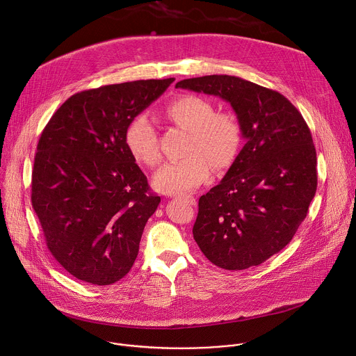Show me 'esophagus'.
<instances>
[{"label": "esophagus", "mask_w": 356, "mask_h": 356, "mask_svg": "<svg viewBox=\"0 0 356 356\" xmlns=\"http://www.w3.org/2000/svg\"><path fill=\"white\" fill-rule=\"evenodd\" d=\"M180 198H183L186 202H188L190 206H195L197 204V200L193 195H181Z\"/></svg>", "instance_id": "obj_1"}]
</instances>
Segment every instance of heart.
Masks as SVG:
<instances>
[{"instance_id":"obj_1","label":"heart","mask_w":356,"mask_h":356,"mask_svg":"<svg viewBox=\"0 0 356 356\" xmlns=\"http://www.w3.org/2000/svg\"><path fill=\"white\" fill-rule=\"evenodd\" d=\"M168 117L190 132L188 156L168 162L154 176L156 190L179 194L197 188L214 169H224L235 159L242 129L231 113H216L207 98L186 94L176 98L166 108ZM125 145L132 158L143 166L155 168L161 162L158 135L145 114L132 118L125 131Z\"/></svg>"}]
</instances>
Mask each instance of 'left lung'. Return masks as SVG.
<instances>
[{
    "label": "left lung",
    "instance_id": "left-lung-1",
    "mask_svg": "<svg viewBox=\"0 0 356 356\" xmlns=\"http://www.w3.org/2000/svg\"><path fill=\"white\" fill-rule=\"evenodd\" d=\"M176 88L227 101L245 139L222 180L200 197L193 236L218 268L258 266L291 241L314 198L312 132L284 95L241 77L186 79Z\"/></svg>",
    "mask_w": 356,
    "mask_h": 356
}]
</instances>
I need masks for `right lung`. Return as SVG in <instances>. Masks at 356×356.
<instances>
[{
  "label": "right lung",
  "mask_w": 356,
  "mask_h": 356,
  "mask_svg": "<svg viewBox=\"0 0 356 356\" xmlns=\"http://www.w3.org/2000/svg\"><path fill=\"white\" fill-rule=\"evenodd\" d=\"M173 81L139 80L77 92L40 135L32 207L49 250L79 280L113 284L138 257L161 197L149 193L125 131Z\"/></svg>",
  "instance_id": "right-lung-1"
}]
</instances>
